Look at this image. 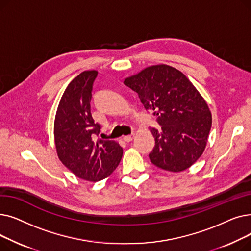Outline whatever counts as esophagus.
<instances>
[{
    "mask_svg": "<svg viewBox=\"0 0 251 251\" xmlns=\"http://www.w3.org/2000/svg\"><path fill=\"white\" fill-rule=\"evenodd\" d=\"M133 137H134V133L130 134V135H126V136H124V137H123V140H124V141H126V142H130L131 140L133 139Z\"/></svg>",
    "mask_w": 251,
    "mask_h": 251,
    "instance_id": "obj_1",
    "label": "esophagus"
}]
</instances>
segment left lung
Here are the masks:
<instances>
[{"mask_svg": "<svg viewBox=\"0 0 251 251\" xmlns=\"http://www.w3.org/2000/svg\"><path fill=\"white\" fill-rule=\"evenodd\" d=\"M124 84L137 92L161 126L160 130L151 128L155 141L151 162L170 172H181L199 160L212 127V114L189 79L163 64L126 78Z\"/></svg>", "mask_w": 251, "mask_h": 251, "instance_id": "obj_1", "label": "left lung"}]
</instances>
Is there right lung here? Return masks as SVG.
<instances>
[{"mask_svg":"<svg viewBox=\"0 0 251 251\" xmlns=\"http://www.w3.org/2000/svg\"><path fill=\"white\" fill-rule=\"evenodd\" d=\"M98 71L76 76L64 91L54 134L60 161L78 178L97 182L109 177L120 163L123 149L114 140H96L100 125L90 112L92 85Z\"/></svg>","mask_w":251,"mask_h":251,"instance_id":"right-lung-1","label":"right lung"}]
</instances>
